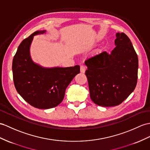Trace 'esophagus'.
I'll return each instance as SVG.
<instances>
[{
	"label": "esophagus",
	"instance_id": "esophagus-1",
	"mask_svg": "<svg viewBox=\"0 0 150 150\" xmlns=\"http://www.w3.org/2000/svg\"><path fill=\"white\" fill-rule=\"evenodd\" d=\"M86 68V67L85 65H81V67H80V71H81V73H84L85 72Z\"/></svg>",
	"mask_w": 150,
	"mask_h": 150
}]
</instances>
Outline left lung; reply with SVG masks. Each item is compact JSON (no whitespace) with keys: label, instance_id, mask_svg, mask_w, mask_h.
Returning <instances> with one entry per match:
<instances>
[{"label":"left lung","instance_id":"1","mask_svg":"<svg viewBox=\"0 0 150 150\" xmlns=\"http://www.w3.org/2000/svg\"><path fill=\"white\" fill-rule=\"evenodd\" d=\"M116 37L110 54L103 52L85 62L90 98L100 106L120 104L137 85V54L126 34L118 32Z\"/></svg>","mask_w":150,"mask_h":150}]
</instances>
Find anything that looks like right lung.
<instances>
[{
    "label": "right lung",
    "instance_id": "right-lung-1",
    "mask_svg": "<svg viewBox=\"0 0 150 150\" xmlns=\"http://www.w3.org/2000/svg\"><path fill=\"white\" fill-rule=\"evenodd\" d=\"M36 31L25 39L18 47L13 60V81L18 93L32 106L50 109L63 100L65 90L76 74L79 65L69 67L44 68L33 62L30 46L34 36L44 34Z\"/></svg>",
    "mask_w": 150,
    "mask_h": 150
}]
</instances>
